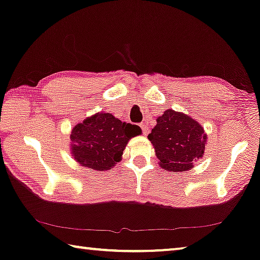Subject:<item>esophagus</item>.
I'll return each mask as SVG.
<instances>
[{
    "mask_svg": "<svg viewBox=\"0 0 260 260\" xmlns=\"http://www.w3.org/2000/svg\"><path fill=\"white\" fill-rule=\"evenodd\" d=\"M141 129L143 131L144 135H148L149 134V127H148V124L145 122H142L141 123Z\"/></svg>",
    "mask_w": 260,
    "mask_h": 260,
    "instance_id": "34e87169",
    "label": "esophagus"
}]
</instances>
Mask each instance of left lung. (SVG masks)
<instances>
[{
  "mask_svg": "<svg viewBox=\"0 0 260 260\" xmlns=\"http://www.w3.org/2000/svg\"><path fill=\"white\" fill-rule=\"evenodd\" d=\"M157 124L148 135L155 149L158 165L167 172H184L205 152L204 127L186 113L169 109L156 119Z\"/></svg>",
  "mask_w": 260,
  "mask_h": 260,
  "instance_id": "left-lung-1",
  "label": "left lung"
}]
</instances>
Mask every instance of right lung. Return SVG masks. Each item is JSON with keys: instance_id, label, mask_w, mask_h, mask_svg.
Masks as SVG:
<instances>
[{"instance_id": "1", "label": "right lung", "mask_w": 260, "mask_h": 260, "mask_svg": "<svg viewBox=\"0 0 260 260\" xmlns=\"http://www.w3.org/2000/svg\"><path fill=\"white\" fill-rule=\"evenodd\" d=\"M141 133L138 125L98 112L74 125L70 136L71 154L80 166L104 172L122 159L127 142Z\"/></svg>"}]
</instances>
